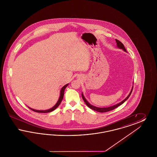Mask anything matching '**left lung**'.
<instances>
[{"label":"left lung","mask_w":157,"mask_h":157,"mask_svg":"<svg viewBox=\"0 0 157 157\" xmlns=\"http://www.w3.org/2000/svg\"><path fill=\"white\" fill-rule=\"evenodd\" d=\"M115 40H116V42H117V48H120L121 49H122L124 51H125V52H127L126 49H125V47H124V45H123V44L120 42V40H117V39H115ZM133 86H132V89L131 90V92H129V95L127 96V97L125 99H124L122 101H121V102H120V103H118V104H117L111 106H109V107H106V108H99V107L95 106H94V105L90 104V103H89V102L86 100V98H85V97H84L83 92L82 93V99H83V101H84V102H85V103L86 104V105H87L91 109L94 110V111H97V112H108V111H112L113 109H114L115 108H117L118 106H119L121 105L124 104V103L127 101V99H128L129 98V97H130V95H131V93H132V90H133Z\"/></svg>","instance_id":"obj_1"}]
</instances>
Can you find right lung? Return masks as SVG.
Masks as SVG:
<instances>
[{"label":"right lung","instance_id":"add662e5","mask_svg":"<svg viewBox=\"0 0 157 157\" xmlns=\"http://www.w3.org/2000/svg\"><path fill=\"white\" fill-rule=\"evenodd\" d=\"M69 85V83H67V85H65V86H63L60 91V96L59 99H58V101H57V102L56 103V104L52 108L49 109H46V110H36V109H32L30 107L28 106V108L30 109L31 110L35 111V112H39V113H48V112H52L53 111H54L55 109L57 108V107L59 105L60 102H62V99H63V95H64V91L65 88L67 86V85Z\"/></svg>","mask_w":157,"mask_h":157}]
</instances>
